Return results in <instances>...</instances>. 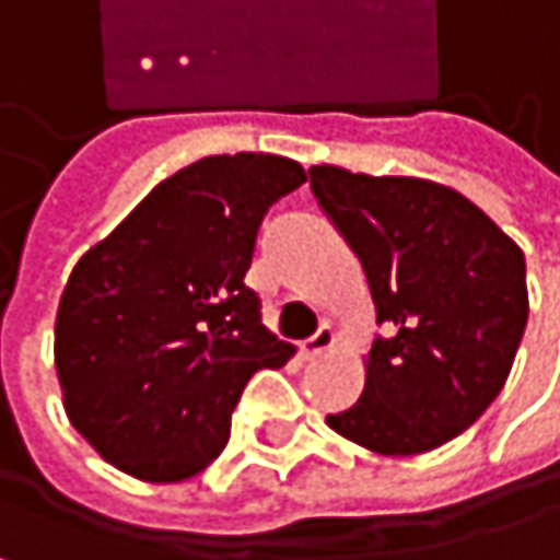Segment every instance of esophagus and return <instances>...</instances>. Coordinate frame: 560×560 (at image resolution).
Returning <instances> with one entry per match:
<instances>
[{
	"label": "esophagus",
	"mask_w": 560,
	"mask_h": 560,
	"mask_svg": "<svg viewBox=\"0 0 560 560\" xmlns=\"http://www.w3.org/2000/svg\"><path fill=\"white\" fill-rule=\"evenodd\" d=\"M332 342H336V332L329 329V326H319L306 342H300V349H296V357L303 360V363H310V360H316V357H323V353H329L332 349Z\"/></svg>",
	"instance_id": "obj_1"
}]
</instances>
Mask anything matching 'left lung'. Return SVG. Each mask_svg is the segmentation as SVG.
I'll return each mask as SVG.
<instances>
[{"label": "left lung", "mask_w": 560, "mask_h": 560, "mask_svg": "<svg viewBox=\"0 0 560 560\" xmlns=\"http://www.w3.org/2000/svg\"><path fill=\"white\" fill-rule=\"evenodd\" d=\"M310 187L360 257L376 323L363 396L326 416L376 455H422L465 432L502 393L528 323L522 247L422 177L310 167Z\"/></svg>", "instance_id": "obj_1"}]
</instances>
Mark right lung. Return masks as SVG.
<instances>
[{
  "instance_id": "right-lung-1",
  "label": "right lung",
  "mask_w": 560,
  "mask_h": 560,
  "mask_svg": "<svg viewBox=\"0 0 560 560\" xmlns=\"http://www.w3.org/2000/svg\"><path fill=\"white\" fill-rule=\"evenodd\" d=\"M303 180L280 154L200 158L75 264L55 316L61 402L125 475L167 485L203 471L250 376L293 357L244 277L270 203Z\"/></svg>"
}]
</instances>
